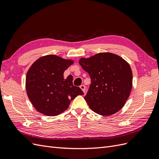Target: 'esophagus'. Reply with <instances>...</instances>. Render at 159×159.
Here are the masks:
<instances>
[{"instance_id":"34e87169","label":"esophagus","mask_w":159,"mask_h":159,"mask_svg":"<svg viewBox=\"0 0 159 159\" xmlns=\"http://www.w3.org/2000/svg\"><path fill=\"white\" fill-rule=\"evenodd\" d=\"M80 88L82 90H83V91L84 92V93L85 94V92H86V87H85V86H84V84H81V85L80 86Z\"/></svg>"}]
</instances>
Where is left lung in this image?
Wrapping results in <instances>:
<instances>
[{
	"label": "left lung",
	"instance_id": "8db88e82",
	"mask_svg": "<svg viewBox=\"0 0 159 159\" xmlns=\"http://www.w3.org/2000/svg\"><path fill=\"white\" fill-rule=\"evenodd\" d=\"M79 64L91 79L84 96L90 109L106 116L120 110L132 88L133 75L129 65L120 56L111 53L81 58Z\"/></svg>",
	"mask_w": 159,
	"mask_h": 159
}]
</instances>
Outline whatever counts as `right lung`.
I'll return each mask as SVG.
<instances>
[{
	"label": "right lung",
	"mask_w": 159,
	"mask_h": 159,
	"mask_svg": "<svg viewBox=\"0 0 159 159\" xmlns=\"http://www.w3.org/2000/svg\"><path fill=\"white\" fill-rule=\"evenodd\" d=\"M73 63L54 55L39 58L29 69L25 79L28 98L37 111L55 116L68 108L70 101L84 93L73 84V76L63 77L64 71Z\"/></svg>",
	"instance_id": "1"
}]
</instances>
